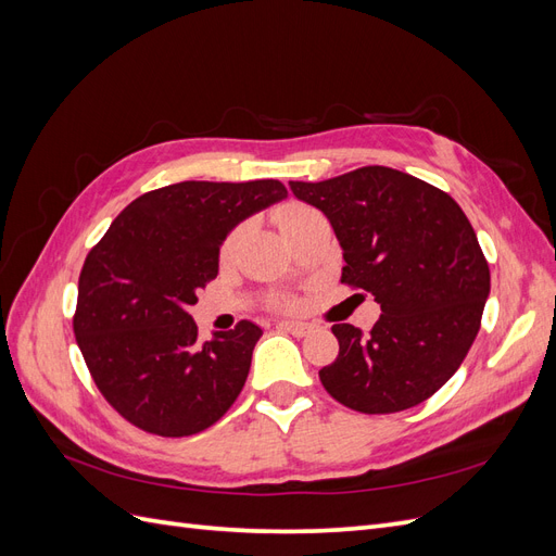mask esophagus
<instances>
[{"mask_svg": "<svg viewBox=\"0 0 556 556\" xmlns=\"http://www.w3.org/2000/svg\"><path fill=\"white\" fill-rule=\"evenodd\" d=\"M280 331H290V333H294V336H306V333H311V325H306V323H294V319H280V323L276 325Z\"/></svg>", "mask_w": 556, "mask_h": 556, "instance_id": "1", "label": "esophagus"}]
</instances>
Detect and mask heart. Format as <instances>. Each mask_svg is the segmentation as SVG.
Masks as SVG:
<instances>
[{
	"instance_id": "heart-1",
	"label": "heart",
	"mask_w": 556,
	"mask_h": 556,
	"mask_svg": "<svg viewBox=\"0 0 556 556\" xmlns=\"http://www.w3.org/2000/svg\"><path fill=\"white\" fill-rule=\"evenodd\" d=\"M317 211H313V208H308V206H304V204H288V206H282L278 213H276V223H278V227H280V231L285 233V237H290V233L301 225V223H306L311 215H315ZM237 239H239V231H233V233H229V239L225 241V245H223V257H229V252L233 250V245H237ZM276 304H280V306H294V301L292 299H288V296H280V299H276Z\"/></svg>"
}]
</instances>
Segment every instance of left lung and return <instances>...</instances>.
<instances>
[{
  "mask_svg": "<svg viewBox=\"0 0 556 556\" xmlns=\"http://www.w3.org/2000/svg\"><path fill=\"white\" fill-rule=\"evenodd\" d=\"M290 188L329 217L343 248L341 282L374 294L382 311L366 333L331 327L339 357L319 371L325 390L366 415L439 392L473 345L490 296V266L457 201L390 166Z\"/></svg>",
  "mask_w": 556,
  "mask_h": 556,
  "instance_id": "8db88e82",
  "label": "left lung"
}]
</instances>
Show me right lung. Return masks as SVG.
<instances>
[{
  "instance_id": "1",
  "label": "right lung",
  "mask_w": 556,
  "mask_h": 556,
  "mask_svg": "<svg viewBox=\"0 0 556 556\" xmlns=\"http://www.w3.org/2000/svg\"><path fill=\"white\" fill-rule=\"evenodd\" d=\"M288 197L280 180H182L115 217L83 264L74 333L92 380L127 422L192 435L241 394L262 329L241 319L197 341L188 313L220 266L229 231Z\"/></svg>"
}]
</instances>
